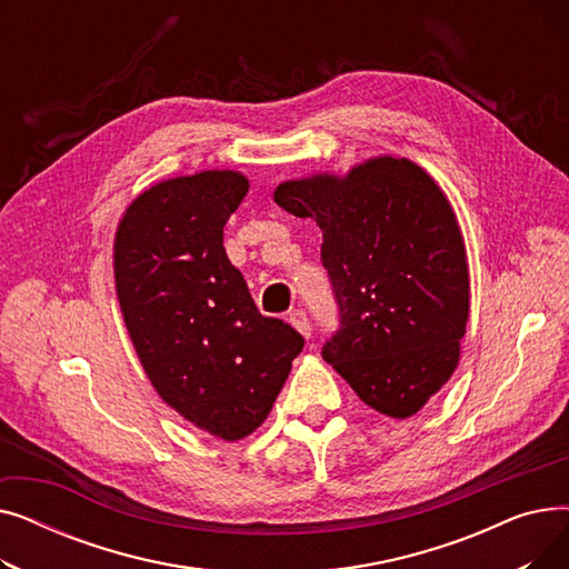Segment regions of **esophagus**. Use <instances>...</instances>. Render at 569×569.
I'll use <instances>...</instances> for the list:
<instances>
[{
	"instance_id": "1",
	"label": "esophagus",
	"mask_w": 569,
	"mask_h": 569,
	"mask_svg": "<svg viewBox=\"0 0 569 569\" xmlns=\"http://www.w3.org/2000/svg\"><path fill=\"white\" fill-rule=\"evenodd\" d=\"M288 322L295 327L297 332H300L302 337H311V322H309V316L302 311V309H297V311H292L290 316H288Z\"/></svg>"
}]
</instances>
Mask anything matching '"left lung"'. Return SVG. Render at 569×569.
I'll use <instances>...</instances> for the list:
<instances>
[{
    "mask_svg": "<svg viewBox=\"0 0 569 569\" xmlns=\"http://www.w3.org/2000/svg\"><path fill=\"white\" fill-rule=\"evenodd\" d=\"M274 200L322 230L341 330L322 357L373 410L406 420L459 367L470 274L455 209L436 179L390 154L346 174L288 179Z\"/></svg>",
    "mask_w": 569,
    "mask_h": 569,
    "instance_id": "8db88e82",
    "label": "left lung"
}]
</instances>
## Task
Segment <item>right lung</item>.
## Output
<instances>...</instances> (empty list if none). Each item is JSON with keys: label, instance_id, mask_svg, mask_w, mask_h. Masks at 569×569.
I'll use <instances>...</instances> for the list:
<instances>
[{"label": "right lung", "instance_id": "add662e5", "mask_svg": "<svg viewBox=\"0 0 569 569\" xmlns=\"http://www.w3.org/2000/svg\"><path fill=\"white\" fill-rule=\"evenodd\" d=\"M247 174L202 170L142 191L119 219V309L157 395L200 431L234 442L272 410L305 339L264 318L228 260L223 226Z\"/></svg>", "mask_w": 569, "mask_h": 569}]
</instances>
